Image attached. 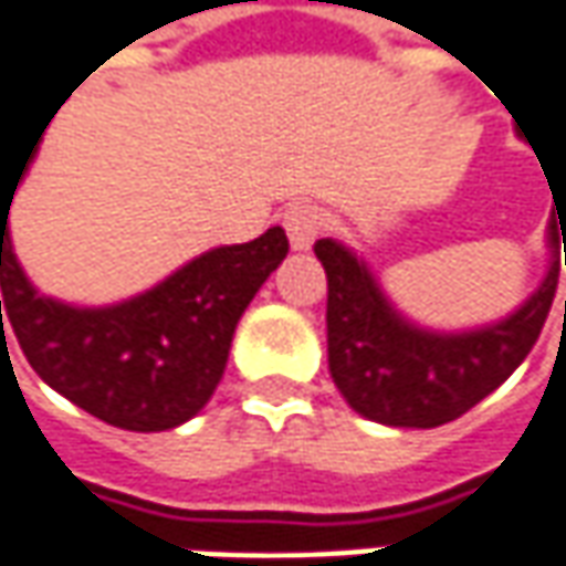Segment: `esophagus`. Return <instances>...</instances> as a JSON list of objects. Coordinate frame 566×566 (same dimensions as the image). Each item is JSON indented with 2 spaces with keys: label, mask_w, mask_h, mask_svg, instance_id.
Wrapping results in <instances>:
<instances>
[{
  "label": "esophagus",
  "mask_w": 566,
  "mask_h": 566,
  "mask_svg": "<svg viewBox=\"0 0 566 566\" xmlns=\"http://www.w3.org/2000/svg\"><path fill=\"white\" fill-rule=\"evenodd\" d=\"M322 228H325V222H322V212L316 206L294 203L284 212V231H287V238H291V247L301 250V253L316 244Z\"/></svg>",
  "instance_id": "1"
}]
</instances>
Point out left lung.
Instances as JSON below:
<instances>
[{"mask_svg":"<svg viewBox=\"0 0 566 566\" xmlns=\"http://www.w3.org/2000/svg\"><path fill=\"white\" fill-rule=\"evenodd\" d=\"M560 244L566 265V222L557 209L548 222L552 260L536 291L504 319L436 332L407 319L350 247L335 238L316 241L328 279V373L344 400L360 417L395 429H436L463 417L533 350L555 301Z\"/></svg>","mask_w":566,"mask_h":566,"instance_id":"8db88e82","label":"left lung"}]
</instances>
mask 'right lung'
<instances>
[{
    "label": "right lung",
    "mask_w": 566,
    "mask_h": 566,
    "mask_svg": "<svg viewBox=\"0 0 566 566\" xmlns=\"http://www.w3.org/2000/svg\"><path fill=\"white\" fill-rule=\"evenodd\" d=\"M36 149L0 193V328L6 310L36 376L108 426L166 432L193 419L222 381L244 310L287 256L284 228L275 224L250 244L212 247L122 303L55 301L24 275L9 231L14 190Z\"/></svg>",
    "instance_id": "1"
}]
</instances>
